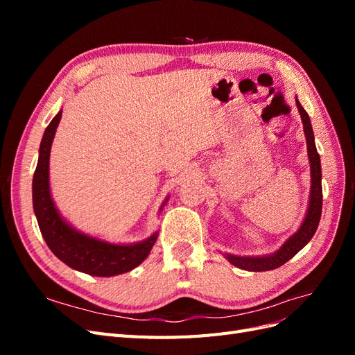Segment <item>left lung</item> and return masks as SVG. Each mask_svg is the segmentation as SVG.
I'll return each instance as SVG.
<instances>
[{"label": "left lung", "instance_id": "obj_1", "mask_svg": "<svg viewBox=\"0 0 355 355\" xmlns=\"http://www.w3.org/2000/svg\"><path fill=\"white\" fill-rule=\"evenodd\" d=\"M297 111L300 114L304 123V132L306 137V146H308V158L311 164V194H309V206L306 216L300 225L297 232H295L282 247L272 254L268 256H234V254H225V257L237 268L245 271H271L275 268H280L309 243V240L314 237L317 227L321 218V207H323V189H321V164H320V155L317 153L315 142H314V133L313 125H311L309 116L306 111L302 108V105L296 99Z\"/></svg>", "mask_w": 355, "mask_h": 355}]
</instances>
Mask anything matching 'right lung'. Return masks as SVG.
<instances>
[{
	"label": "right lung",
	"mask_w": 355,
	"mask_h": 355,
	"mask_svg": "<svg viewBox=\"0 0 355 355\" xmlns=\"http://www.w3.org/2000/svg\"><path fill=\"white\" fill-rule=\"evenodd\" d=\"M62 118L56 114L41 139L38 164L32 180V200L40 231L49 249L72 270L96 277H112L141 265L157 241V232L136 244H112L89 237L62 219L50 196L49 161L53 137Z\"/></svg>",
	"instance_id": "1"
}]
</instances>
